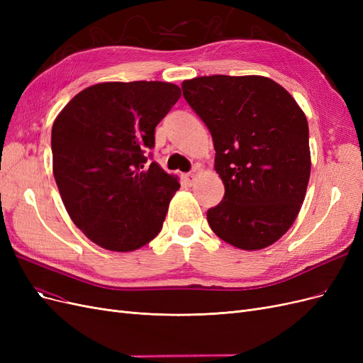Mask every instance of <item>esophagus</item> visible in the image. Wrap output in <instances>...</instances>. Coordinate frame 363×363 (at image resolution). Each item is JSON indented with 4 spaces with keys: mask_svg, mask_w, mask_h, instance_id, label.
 I'll list each match as a JSON object with an SVG mask.
<instances>
[{
    "mask_svg": "<svg viewBox=\"0 0 363 363\" xmlns=\"http://www.w3.org/2000/svg\"><path fill=\"white\" fill-rule=\"evenodd\" d=\"M183 179L188 184H194V182L196 180V175H195V172H188V174L183 175Z\"/></svg>",
    "mask_w": 363,
    "mask_h": 363,
    "instance_id": "obj_1",
    "label": "esophagus"
}]
</instances>
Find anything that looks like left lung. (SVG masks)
Segmentation results:
<instances>
[{"label":"left lung","mask_w":363,"mask_h":363,"mask_svg":"<svg viewBox=\"0 0 363 363\" xmlns=\"http://www.w3.org/2000/svg\"><path fill=\"white\" fill-rule=\"evenodd\" d=\"M211 130L225 194L207 211L213 233L240 250L272 245L298 216L311 177L309 125L283 86L263 75H208L182 83Z\"/></svg>","instance_id":"left-lung-1"}]
</instances>
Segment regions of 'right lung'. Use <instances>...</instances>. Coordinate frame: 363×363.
<instances>
[{
  "label": "right lung",
  "instance_id": "add662e5",
  "mask_svg": "<svg viewBox=\"0 0 363 363\" xmlns=\"http://www.w3.org/2000/svg\"><path fill=\"white\" fill-rule=\"evenodd\" d=\"M168 82H104L62 108L51 130L52 174L72 223L108 251H135L162 230L179 191L145 152L155 130L179 101Z\"/></svg>",
  "mask_w": 363,
  "mask_h": 363
}]
</instances>
